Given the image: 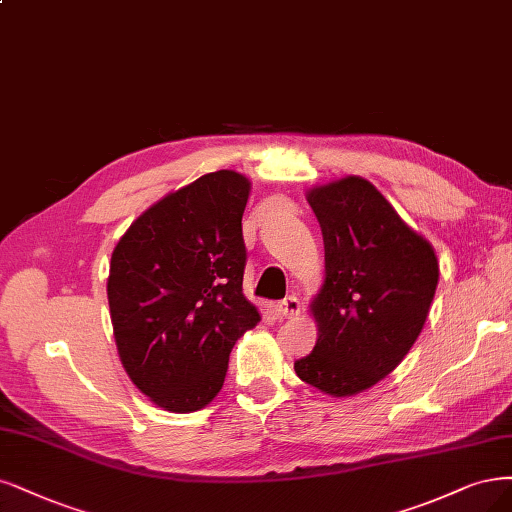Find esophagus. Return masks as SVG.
<instances>
[{
	"label": "esophagus",
	"instance_id": "1",
	"mask_svg": "<svg viewBox=\"0 0 512 512\" xmlns=\"http://www.w3.org/2000/svg\"><path fill=\"white\" fill-rule=\"evenodd\" d=\"M275 311L279 317H294L298 315V311H301V303H298L296 296H286L284 301H279L275 305Z\"/></svg>",
	"mask_w": 512,
	"mask_h": 512
}]
</instances>
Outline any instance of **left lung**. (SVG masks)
<instances>
[{
  "mask_svg": "<svg viewBox=\"0 0 512 512\" xmlns=\"http://www.w3.org/2000/svg\"><path fill=\"white\" fill-rule=\"evenodd\" d=\"M324 237L326 281L311 305L317 343L294 370L330 396L368 390L417 341L438 284L432 245L362 178L309 190Z\"/></svg>",
  "mask_w": 512,
  "mask_h": 512,
  "instance_id": "1",
  "label": "left lung"
}]
</instances>
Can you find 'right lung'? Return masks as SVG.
<instances>
[{"label":"right lung","instance_id":"1","mask_svg":"<svg viewBox=\"0 0 512 512\" xmlns=\"http://www.w3.org/2000/svg\"><path fill=\"white\" fill-rule=\"evenodd\" d=\"M250 182L216 171L144 211L114 248L108 301L131 381L171 413L216 398L228 356L260 322L243 296Z\"/></svg>","mask_w":512,"mask_h":512}]
</instances>
